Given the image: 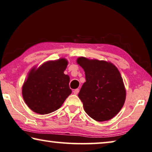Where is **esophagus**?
I'll list each match as a JSON object with an SVG mask.
<instances>
[{
    "label": "esophagus",
    "instance_id": "34e87169",
    "mask_svg": "<svg viewBox=\"0 0 152 152\" xmlns=\"http://www.w3.org/2000/svg\"><path fill=\"white\" fill-rule=\"evenodd\" d=\"M79 91H80V90H79L78 88L75 89L74 91H73V93H74L75 94H78V92H79Z\"/></svg>",
    "mask_w": 152,
    "mask_h": 152
}]
</instances>
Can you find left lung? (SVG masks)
I'll use <instances>...</instances> for the list:
<instances>
[{"label": "left lung", "mask_w": 152, "mask_h": 152, "mask_svg": "<svg viewBox=\"0 0 152 152\" xmlns=\"http://www.w3.org/2000/svg\"><path fill=\"white\" fill-rule=\"evenodd\" d=\"M86 82L78 94L88 115L96 121L110 120L124 106L126 91L117 68L110 61L80 57Z\"/></svg>", "instance_id": "left-lung-1"}]
</instances>
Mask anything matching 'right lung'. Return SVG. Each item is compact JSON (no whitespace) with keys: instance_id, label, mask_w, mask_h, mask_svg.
Wrapping results in <instances>:
<instances>
[{"instance_id":"right-lung-1","label":"right lung","mask_w":152,"mask_h":152,"mask_svg":"<svg viewBox=\"0 0 152 152\" xmlns=\"http://www.w3.org/2000/svg\"><path fill=\"white\" fill-rule=\"evenodd\" d=\"M65 58L47 61L38 68H32L22 88L23 99L34 113L47 114L60 108L71 94L70 77L64 72Z\"/></svg>"}]
</instances>
